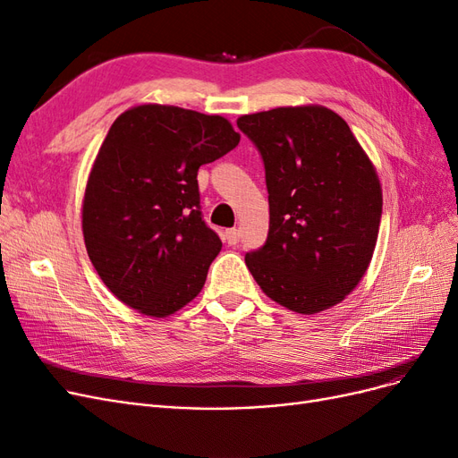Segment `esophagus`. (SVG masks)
I'll return each instance as SVG.
<instances>
[{"label":"esophagus","mask_w":458,"mask_h":458,"mask_svg":"<svg viewBox=\"0 0 458 458\" xmlns=\"http://www.w3.org/2000/svg\"><path fill=\"white\" fill-rule=\"evenodd\" d=\"M239 239H241V233H239V229H227L225 231V242L229 244V246H234L239 242Z\"/></svg>","instance_id":"34e87169"}]
</instances>
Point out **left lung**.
I'll use <instances>...</instances> for the list:
<instances>
[{
    "label": "left lung",
    "instance_id": "left-lung-1",
    "mask_svg": "<svg viewBox=\"0 0 458 458\" xmlns=\"http://www.w3.org/2000/svg\"><path fill=\"white\" fill-rule=\"evenodd\" d=\"M266 165L269 233L244 256L263 294L313 315L359 284L377 246L382 187L350 126L321 105L279 106L237 120Z\"/></svg>",
    "mask_w": 458,
    "mask_h": 458
}]
</instances>
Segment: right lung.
I'll list each match as a JSON object with an SVG mask.
<instances>
[{"label": "right lung", "mask_w": 458, "mask_h": 458, "mask_svg": "<svg viewBox=\"0 0 458 458\" xmlns=\"http://www.w3.org/2000/svg\"><path fill=\"white\" fill-rule=\"evenodd\" d=\"M231 122L172 105H137L110 126L81 200V231L120 301L168 317L195 300L221 250L204 224L197 174L239 145Z\"/></svg>", "instance_id": "add662e5"}]
</instances>
